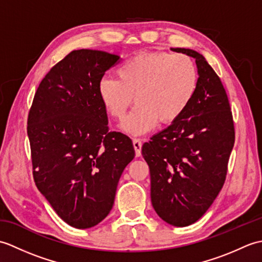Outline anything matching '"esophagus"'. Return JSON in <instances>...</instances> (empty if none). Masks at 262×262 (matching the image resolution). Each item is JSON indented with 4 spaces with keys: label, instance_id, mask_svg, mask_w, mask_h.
Wrapping results in <instances>:
<instances>
[{
    "label": "esophagus",
    "instance_id": "1",
    "mask_svg": "<svg viewBox=\"0 0 262 262\" xmlns=\"http://www.w3.org/2000/svg\"><path fill=\"white\" fill-rule=\"evenodd\" d=\"M133 145H134V148H135V154L136 157H141L142 154V141L140 140V138H134L133 140Z\"/></svg>",
    "mask_w": 262,
    "mask_h": 262
}]
</instances>
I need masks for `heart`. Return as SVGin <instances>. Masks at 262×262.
Masks as SVG:
<instances>
[{
	"instance_id": "obj_1",
	"label": "heart",
	"mask_w": 262,
	"mask_h": 262,
	"mask_svg": "<svg viewBox=\"0 0 262 262\" xmlns=\"http://www.w3.org/2000/svg\"><path fill=\"white\" fill-rule=\"evenodd\" d=\"M118 79L104 77L98 94L107 113L121 119L133 103L137 104L121 124V129L138 136L169 125L185 113L198 85L197 69L183 54L143 53L117 69Z\"/></svg>"
}]
</instances>
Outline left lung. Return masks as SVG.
<instances>
[{
  "instance_id": "8db88e82",
  "label": "left lung",
  "mask_w": 262,
  "mask_h": 262,
  "mask_svg": "<svg viewBox=\"0 0 262 262\" xmlns=\"http://www.w3.org/2000/svg\"><path fill=\"white\" fill-rule=\"evenodd\" d=\"M196 59L198 85L176 121L143 144L157 214L178 227L197 222L224 185L234 145V125L225 89L202 54L171 48Z\"/></svg>"
}]
</instances>
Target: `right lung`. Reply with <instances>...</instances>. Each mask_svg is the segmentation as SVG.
<instances>
[{
  "mask_svg": "<svg viewBox=\"0 0 262 262\" xmlns=\"http://www.w3.org/2000/svg\"><path fill=\"white\" fill-rule=\"evenodd\" d=\"M119 55L71 52L39 84L28 116L33 179L53 209L75 229H90L114 206L122 171L135 157L128 136L109 132L98 94Z\"/></svg>",
  "mask_w": 262,
  "mask_h": 262,
  "instance_id": "add662e5",
  "label": "right lung"
}]
</instances>
